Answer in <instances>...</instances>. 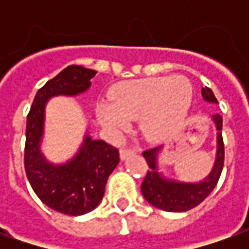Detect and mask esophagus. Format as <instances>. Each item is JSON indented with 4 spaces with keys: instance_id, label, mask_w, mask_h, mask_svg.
Listing matches in <instances>:
<instances>
[{
    "instance_id": "obj_1",
    "label": "esophagus",
    "mask_w": 249,
    "mask_h": 249,
    "mask_svg": "<svg viewBox=\"0 0 249 249\" xmlns=\"http://www.w3.org/2000/svg\"><path fill=\"white\" fill-rule=\"evenodd\" d=\"M135 153H136L135 149L124 148V149H121V151H120V159H121V160H125V159H128V157L132 156V155H135Z\"/></svg>"
}]
</instances>
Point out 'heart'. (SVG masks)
<instances>
[{"instance_id": "heart-1", "label": "heart", "mask_w": 249, "mask_h": 249, "mask_svg": "<svg viewBox=\"0 0 249 249\" xmlns=\"http://www.w3.org/2000/svg\"><path fill=\"white\" fill-rule=\"evenodd\" d=\"M193 98L187 77H155L120 84L109 94L108 103L96 108L100 124L113 133L140 119L141 132L151 140H164L183 124Z\"/></svg>"}]
</instances>
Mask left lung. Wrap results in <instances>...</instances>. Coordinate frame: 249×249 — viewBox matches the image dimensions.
Wrapping results in <instances>:
<instances>
[{
	"label": "left lung",
	"mask_w": 249,
	"mask_h": 249,
	"mask_svg": "<svg viewBox=\"0 0 249 249\" xmlns=\"http://www.w3.org/2000/svg\"><path fill=\"white\" fill-rule=\"evenodd\" d=\"M201 94L205 101L217 103L213 92L209 88H203ZM212 120L214 121L217 130L216 161L208 178L200 183H183V181H175L162 178L157 172V153L161 149V146L142 152V156L145 157L149 169L141 184V192L146 201L153 207L167 212H185L198 205L213 191L224 167V142L221 136L223 117L220 114H213Z\"/></svg>",
	"instance_id": "8db88e82"
}]
</instances>
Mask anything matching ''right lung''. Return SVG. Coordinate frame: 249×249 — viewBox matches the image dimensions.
<instances>
[{"instance_id": "obj_1", "label": "right lung", "mask_w": 249, "mask_h": 249, "mask_svg": "<svg viewBox=\"0 0 249 249\" xmlns=\"http://www.w3.org/2000/svg\"><path fill=\"white\" fill-rule=\"evenodd\" d=\"M96 73L80 65L65 68L38 89L26 121L24 164L28 180L42 203L69 216L88 213L103 200L107 180L120 161L119 149L87 136L71 161L62 165L48 162L40 151L45 105L54 96L85 92Z\"/></svg>"}]
</instances>
